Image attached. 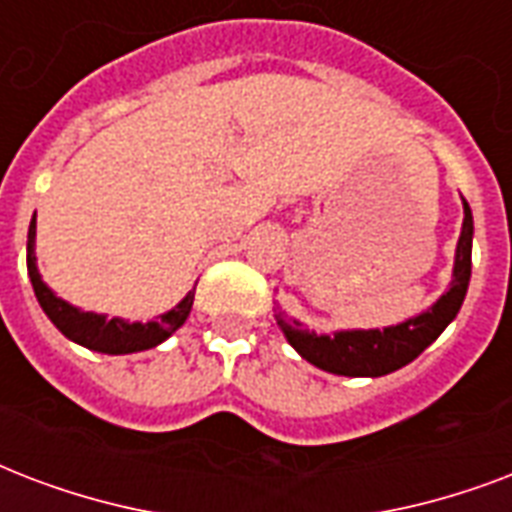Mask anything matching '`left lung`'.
I'll return each instance as SVG.
<instances>
[{
  "label": "left lung",
  "mask_w": 512,
  "mask_h": 512,
  "mask_svg": "<svg viewBox=\"0 0 512 512\" xmlns=\"http://www.w3.org/2000/svg\"><path fill=\"white\" fill-rule=\"evenodd\" d=\"M470 253H473V213L465 200V221H462V235L457 243L451 288L419 318L384 328V331H339L334 336H318L315 331L301 328L296 320H285L283 315H275L277 326L301 358L310 360L312 366L323 368L328 374H392L419 358L443 334V328L457 318L459 307L465 301L467 283H470V267H473Z\"/></svg>",
  "instance_id": "1"
}]
</instances>
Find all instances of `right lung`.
Listing matches in <instances>:
<instances>
[{
  "instance_id": "obj_1",
  "label": "right lung",
  "mask_w": 512,
  "mask_h": 512,
  "mask_svg": "<svg viewBox=\"0 0 512 512\" xmlns=\"http://www.w3.org/2000/svg\"><path fill=\"white\" fill-rule=\"evenodd\" d=\"M34 237H37V221L31 219L29 227V243H26V267H29L31 285L37 293L39 307L45 310V315L53 320V326L61 331L66 339L82 344L87 350L106 352V355H125V352H141L149 347H157L165 342L173 331L184 326V320L192 312L194 291H189L176 304L173 310L160 315L152 323H125L120 318L106 320L104 315H95V312H82L77 307H71L63 299H58L39 277L37 269V256H34Z\"/></svg>"
}]
</instances>
